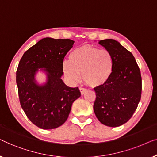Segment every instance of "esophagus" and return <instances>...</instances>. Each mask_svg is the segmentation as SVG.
Listing matches in <instances>:
<instances>
[{"label":"esophagus","mask_w":157,"mask_h":157,"mask_svg":"<svg viewBox=\"0 0 157 157\" xmlns=\"http://www.w3.org/2000/svg\"><path fill=\"white\" fill-rule=\"evenodd\" d=\"M79 91H80V93H81V94H85L86 92H87V90H86L85 88H83V87H79Z\"/></svg>","instance_id":"34e87169"}]
</instances>
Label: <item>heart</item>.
Returning a JSON list of instances; mask_svg holds the SVG:
<instances>
[{"mask_svg":"<svg viewBox=\"0 0 157 157\" xmlns=\"http://www.w3.org/2000/svg\"><path fill=\"white\" fill-rule=\"evenodd\" d=\"M70 61H65L63 70L66 78L72 82L79 78L92 87L105 84L111 77L114 58L107 49H100L92 45H84L72 50Z\"/></svg>","mask_w":157,"mask_h":157,"instance_id":"1","label":"heart"}]
</instances>
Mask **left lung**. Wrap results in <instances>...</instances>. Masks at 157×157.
I'll use <instances>...</instances> for the list:
<instances>
[{"instance_id": "obj_1", "label": "left lung", "mask_w": 157, "mask_h": 157, "mask_svg": "<svg viewBox=\"0 0 157 157\" xmlns=\"http://www.w3.org/2000/svg\"><path fill=\"white\" fill-rule=\"evenodd\" d=\"M99 44L111 52L114 67L107 82L94 88L96 92L94 112L101 124L119 127L132 117L141 100L140 70L132 52L119 42L106 39Z\"/></svg>"}]
</instances>
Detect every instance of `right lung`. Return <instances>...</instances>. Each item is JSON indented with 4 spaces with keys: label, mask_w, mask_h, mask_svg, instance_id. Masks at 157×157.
Returning a JSON list of instances; mask_svg holds the SVG:
<instances>
[{
    "label": "right lung",
    "mask_w": 157,
    "mask_h": 157,
    "mask_svg": "<svg viewBox=\"0 0 157 157\" xmlns=\"http://www.w3.org/2000/svg\"><path fill=\"white\" fill-rule=\"evenodd\" d=\"M75 42L45 37L25 52L16 71L20 103L28 118L43 129H56L67 120L75 100L80 97L78 87H70L62 80L64 57ZM39 68L46 72L44 86L35 82Z\"/></svg>",
    "instance_id": "add662e5"
}]
</instances>
